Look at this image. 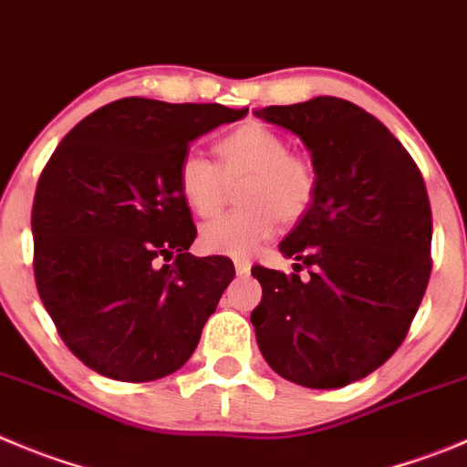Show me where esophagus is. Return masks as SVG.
Masks as SVG:
<instances>
[{
    "instance_id": "1",
    "label": "esophagus",
    "mask_w": 467,
    "mask_h": 467,
    "mask_svg": "<svg viewBox=\"0 0 467 467\" xmlns=\"http://www.w3.org/2000/svg\"><path fill=\"white\" fill-rule=\"evenodd\" d=\"M234 272H237V276H248V272H251V263H248L246 258H237L234 260Z\"/></svg>"
}]
</instances>
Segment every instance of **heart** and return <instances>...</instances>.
Masks as SVG:
<instances>
[{"label":"heart","mask_w":467,"mask_h":467,"mask_svg":"<svg viewBox=\"0 0 467 467\" xmlns=\"http://www.w3.org/2000/svg\"><path fill=\"white\" fill-rule=\"evenodd\" d=\"M216 151L221 165L189 151L177 168V186L200 219H212L228 202L230 186L242 182V207L202 225L200 244L209 254L244 258L276 223L302 219L316 198L317 174L311 161L290 151L283 135L258 121L225 135Z\"/></svg>","instance_id":"b5f03b06"}]
</instances>
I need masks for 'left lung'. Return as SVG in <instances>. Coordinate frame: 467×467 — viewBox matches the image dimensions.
Listing matches in <instances>:
<instances>
[{
  "instance_id": "obj_1",
  "label": "left lung",
  "mask_w": 467,
  "mask_h": 467,
  "mask_svg": "<svg viewBox=\"0 0 467 467\" xmlns=\"http://www.w3.org/2000/svg\"><path fill=\"white\" fill-rule=\"evenodd\" d=\"M255 115L299 135L317 174L311 207L278 244L295 272L251 269L263 285L251 313L258 348L285 380L338 389L399 350L424 297L433 265L424 177L380 119L337 96Z\"/></svg>"
}]
</instances>
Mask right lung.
<instances>
[{
	"mask_svg": "<svg viewBox=\"0 0 467 467\" xmlns=\"http://www.w3.org/2000/svg\"><path fill=\"white\" fill-rule=\"evenodd\" d=\"M246 112L129 96L52 151L32 207L34 278L62 341L91 371L159 380L198 348L234 265L189 254L198 230L177 168L198 135Z\"/></svg>",
	"mask_w": 467,
	"mask_h": 467,
	"instance_id": "right-lung-1",
	"label": "right lung"
}]
</instances>
